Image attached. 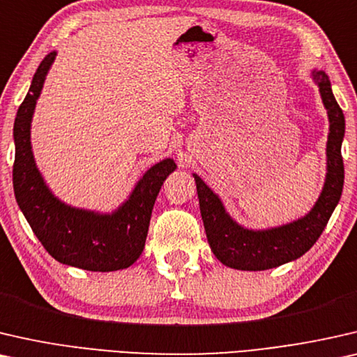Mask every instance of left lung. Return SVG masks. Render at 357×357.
<instances>
[{
  "instance_id": "8db88e82",
  "label": "left lung",
  "mask_w": 357,
  "mask_h": 357,
  "mask_svg": "<svg viewBox=\"0 0 357 357\" xmlns=\"http://www.w3.org/2000/svg\"><path fill=\"white\" fill-rule=\"evenodd\" d=\"M312 76L328 112L330 134L324 190L317 204L304 218L272 229H245L231 220L218 195L213 194V190L197 174H194L205 234L215 257L227 267L257 272L299 259L320 238L338 204L344 183V165L341 157L344 114L333 97L327 74L314 71Z\"/></svg>"
}]
</instances>
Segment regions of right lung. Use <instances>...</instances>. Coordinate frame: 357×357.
Instances as JSON below:
<instances>
[{
	"mask_svg": "<svg viewBox=\"0 0 357 357\" xmlns=\"http://www.w3.org/2000/svg\"><path fill=\"white\" fill-rule=\"evenodd\" d=\"M54 56L56 53H50L40 63L14 121L13 185L16 200L35 236L58 262L90 272L128 268L142 254L155 199L176 165L172 158L153 165L126 202L112 215L69 207L54 197L35 167L30 145L35 103Z\"/></svg>",
	"mask_w": 357,
	"mask_h": 357,
	"instance_id": "obj_1",
	"label": "right lung"
}]
</instances>
